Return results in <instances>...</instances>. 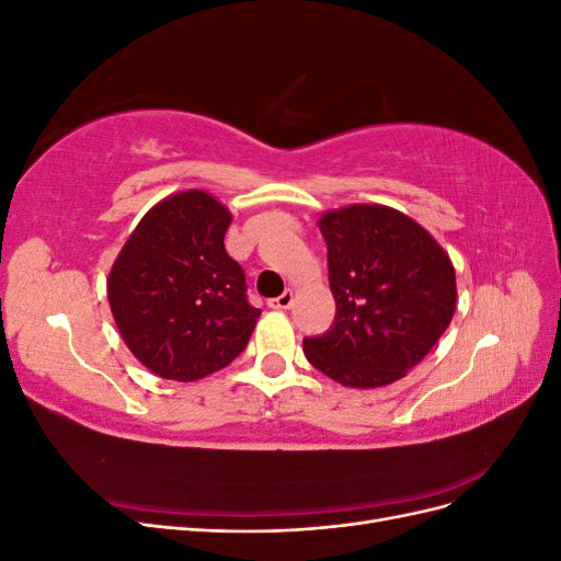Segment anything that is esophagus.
Wrapping results in <instances>:
<instances>
[{
	"label": "esophagus",
	"instance_id": "34e87169",
	"mask_svg": "<svg viewBox=\"0 0 561 561\" xmlns=\"http://www.w3.org/2000/svg\"><path fill=\"white\" fill-rule=\"evenodd\" d=\"M293 301H295V293H293V290H285V293L278 295L276 299H271L268 307H274V309H290Z\"/></svg>",
	"mask_w": 561,
	"mask_h": 561
}]
</instances>
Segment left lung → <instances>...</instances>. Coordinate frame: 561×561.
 Instances as JSON below:
<instances>
[{
	"label": "left lung",
	"instance_id": "obj_1",
	"mask_svg": "<svg viewBox=\"0 0 561 561\" xmlns=\"http://www.w3.org/2000/svg\"><path fill=\"white\" fill-rule=\"evenodd\" d=\"M328 243L332 328L304 339V355L351 388L388 386L426 358L456 309L447 252L407 215L348 206L320 217Z\"/></svg>",
	"mask_w": 561,
	"mask_h": 561
}]
</instances>
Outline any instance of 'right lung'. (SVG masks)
<instances>
[{
    "mask_svg": "<svg viewBox=\"0 0 561 561\" xmlns=\"http://www.w3.org/2000/svg\"><path fill=\"white\" fill-rule=\"evenodd\" d=\"M231 215L206 192L157 203L110 271L126 346L161 379L196 381L239 358L257 325L241 264L225 248Z\"/></svg>",
    "mask_w": 561,
    "mask_h": 561,
    "instance_id": "1",
    "label": "right lung"
}]
</instances>
